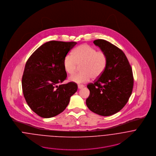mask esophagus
I'll use <instances>...</instances> for the list:
<instances>
[{"mask_svg":"<svg viewBox=\"0 0 156 156\" xmlns=\"http://www.w3.org/2000/svg\"><path fill=\"white\" fill-rule=\"evenodd\" d=\"M83 87H84V85H78V88L79 89H82Z\"/></svg>","mask_w":156,"mask_h":156,"instance_id":"1","label":"esophagus"}]
</instances>
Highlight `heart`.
I'll return each instance as SVG.
<instances>
[{
    "label": "heart",
    "instance_id": "1",
    "mask_svg": "<svg viewBox=\"0 0 156 156\" xmlns=\"http://www.w3.org/2000/svg\"><path fill=\"white\" fill-rule=\"evenodd\" d=\"M67 55L64 59L65 71L73 74L77 66L80 65L78 74L69 77V80L77 83L88 82L92 77L96 79L103 73L107 65V56L103 51H97L96 48L89 45L82 44L77 47Z\"/></svg>",
    "mask_w": 156,
    "mask_h": 156
}]
</instances>
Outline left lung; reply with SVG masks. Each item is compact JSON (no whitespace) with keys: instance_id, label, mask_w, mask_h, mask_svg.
Masks as SVG:
<instances>
[{"instance_id":"left-lung-1","label":"left lung","mask_w":156,"mask_h":156,"mask_svg":"<svg viewBox=\"0 0 156 156\" xmlns=\"http://www.w3.org/2000/svg\"><path fill=\"white\" fill-rule=\"evenodd\" d=\"M107 56V65L101 75L87 87L90 94L86 100L89 110L108 116L121 111L127 103L133 88L132 69L124 53L104 40H96Z\"/></svg>"}]
</instances>
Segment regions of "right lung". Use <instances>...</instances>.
Masks as SVG:
<instances>
[{
  "mask_svg": "<svg viewBox=\"0 0 156 156\" xmlns=\"http://www.w3.org/2000/svg\"><path fill=\"white\" fill-rule=\"evenodd\" d=\"M76 42L50 41L38 48L27 61L23 93L29 108L42 118L55 116L67 108L77 91L74 82L58 85L67 78L64 59Z\"/></svg>",
  "mask_w": 156,
  "mask_h": 156,
  "instance_id": "right-lung-1",
  "label": "right lung"
}]
</instances>
